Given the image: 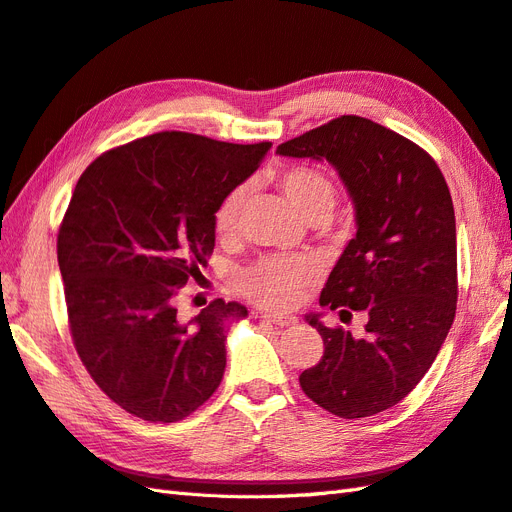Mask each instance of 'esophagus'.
Masks as SVG:
<instances>
[{
	"label": "esophagus",
	"instance_id": "esophagus-1",
	"mask_svg": "<svg viewBox=\"0 0 512 512\" xmlns=\"http://www.w3.org/2000/svg\"><path fill=\"white\" fill-rule=\"evenodd\" d=\"M261 319H266V321H270V324L279 326V328H287V326H294V324H298V319H296V317H291V315L264 313V315H261Z\"/></svg>",
	"mask_w": 512,
	"mask_h": 512
}]
</instances>
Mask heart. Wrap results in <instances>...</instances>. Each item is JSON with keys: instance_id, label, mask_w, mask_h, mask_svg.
Wrapping results in <instances>:
<instances>
[{"instance_id": "heart-1", "label": "heart", "mask_w": 512, "mask_h": 512, "mask_svg": "<svg viewBox=\"0 0 512 512\" xmlns=\"http://www.w3.org/2000/svg\"><path fill=\"white\" fill-rule=\"evenodd\" d=\"M274 182L285 199L306 221H324L337 203V184L326 171L313 165H289L274 175ZM246 201V186H236L218 203L214 229L221 238L236 236ZM319 274L313 257H281L272 255L255 261L240 274L242 294L268 309H287L302 296Z\"/></svg>"}]
</instances>
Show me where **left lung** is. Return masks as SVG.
Here are the masks:
<instances>
[{
    "mask_svg": "<svg viewBox=\"0 0 512 512\" xmlns=\"http://www.w3.org/2000/svg\"><path fill=\"white\" fill-rule=\"evenodd\" d=\"M276 152L326 158L339 171L358 231L319 304L369 315L364 339L309 315L324 356L302 371L300 386L339 418L384 412L425 377L455 319L457 227L448 184L420 145L358 115L334 118Z\"/></svg>",
    "mask_w": 512,
    "mask_h": 512,
    "instance_id": "obj_1",
    "label": "left lung"
}]
</instances>
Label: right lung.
I'll list each match as a JSON object with an SVG mask.
<instances>
[{
    "instance_id": "obj_1",
    "label": "right lung",
    "mask_w": 512,
    "mask_h": 512,
    "mask_svg": "<svg viewBox=\"0 0 512 512\" xmlns=\"http://www.w3.org/2000/svg\"><path fill=\"white\" fill-rule=\"evenodd\" d=\"M270 141L240 145L165 130L100 154L57 233L68 326L96 386L150 422L191 416L225 373L240 302L212 300L182 324L173 306L214 251V214Z\"/></svg>"
}]
</instances>
